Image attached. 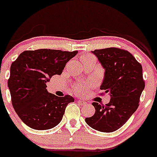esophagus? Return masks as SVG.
Wrapping results in <instances>:
<instances>
[{
    "instance_id": "obj_1",
    "label": "esophagus",
    "mask_w": 157,
    "mask_h": 157,
    "mask_svg": "<svg viewBox=\"0 0 157 157\" xmlns=\"http://www.w3.org/2000/svg\"><path fill=\"white\" fill-rule=\"evenodd\" d=\"M78 105H84L86 104V102L84 100H81V99H78Z\"/></svg>"
}]
</instances>
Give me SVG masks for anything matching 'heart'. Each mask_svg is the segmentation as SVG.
Returning <instances> with one entry per match:
<instances>
[{"label": "heart", "mask_w": 157, "mask_h": 157, "mask_svg": "<svg viewBox=\"0 0 157 157\" xmlns=\"http://www.w3.org/2000/svg\"><path fill=\"white\" fill-rule=\"evenodd\" d=\"M87 56H88V55H87ZM82 88H83V86H78V88H77V91H81L82 90Z\"/></svg>", "instance_id": "b5f03b06"}]
</instances>
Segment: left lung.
Instances as JSON below:
<instances>
[{
  "label": "left lung",
  "instance_id": "obj_1",
  "mask_svg": "<svg viewBox=\"0 0 157 157\" xmlns=\"http://www.w3.org/2000/svg\"><path fill=\"white\" fill-rule=\"evenodd\" d=\"M91 52L105 70L100 90L109 92L111 98L105 105L92 103L96 113L85 121L100 132H113L126 123L140 105V96L145 87L142 66L130 52L118 48Z\"/></svg>",
  "mask_w": 157,
  "mask_h": 157
}]
</instances>
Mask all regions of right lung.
<instances>
[{
    "label": "right lung",
    "mask_w": 157,
    "mask_h": 157,
    "mask_svg": "<svg viewBox=\"0 0 157 157\" xmlns=\"http://www.w3.org/2000/svg\"><path fill=\"white\" fill-rule=\"evenodd\" d=\"M78 51L56 49L26 50L13 61L8 86L11 101L20 119L35 130H48L60 123L69 103L70 95L58 97L48 92L52 76L61 75L66 63Z\"/></svg>",
    "instance_id": "right-lung-1"
}]
</instances>
